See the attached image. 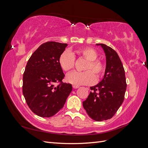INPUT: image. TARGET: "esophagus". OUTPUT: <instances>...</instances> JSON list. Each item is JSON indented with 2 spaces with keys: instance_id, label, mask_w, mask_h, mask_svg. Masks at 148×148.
Listing matches in <instances>:
<instances>
[{
  "instance_id": "obj_1",
  "label": "esophagus",
  "mask_w": 148,
  "mask_h": 148,
  "mask_svg": "<svg viewBox=\"0 0 148 148\" xmlns=\"http://www.w3.org/2000/svg\"><path fill=\"white\" fill-rule=\"evenodd\" d=\"M73 88H74V89H77V88H79V86H78V85H73Z\"/></svg>"
}]
</instances>
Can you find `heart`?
I'll use <instances>...</instances> for the list:
<instances>
[{
	"label": "heart",
	"instance_id": "heart-1",
	"mask_svg": "<svg viewBox=\"0 0 148 148\" xmlns=\"http://www.w3.org/2000/svg\"><path fill=\"white\" fill-rule=\"evenodd\" d=\"M77 54L88 60L82 72L73 71L66 76V81L75 85H88L92 84L96 79L101 78L104 75L106 66L103 62L97 59V52L93 48L85 47L77 49ZM75 58L70 52L65 51L59 57V64L65 71H70L75 67Z\"/></svg>",
	"mask_w": 148,
	"mask_h": 148
}]
</instances>
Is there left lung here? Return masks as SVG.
Segmentation results:
<instances>
[{"label":"left lung","instance_id":"8db88e82","mask_svg":"<svg viewBox=\"0 0 148 148\" xmlns=\"http://www.w3.org/2000/svg\"><path fill=\"white\" fill-rule=\"evenodd\" d=\"M96 45L101 46L106 53L105 74L99 83L90 87L92 91L83 102V106L89 117L100 122L111 119L117 112L124 100L127 83L125 70L117 53L106 44Z\"/></svg>","mask_w":148,"mask_h":148}]
</instances>
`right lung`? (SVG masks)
<instances>
[{
	"label": "right lung",
	"instance_id": "1",
	"mask_svg": "<svg viewBox=\"0 0 148 148\" xmlns=\"http://www.w3.org/2000/svg\"><path fill=\"white\" fill-rule=\"evenodd\" d=\"M66 46L67 44L53 41L43 43L26 64L23 94L29 109L39 117H51L57 114L72 91V85L62 82L65 75L59 64V57Z\"/></svg>",
	"mask_w": 148,
	"mask_h": 148
}]
</instances>
